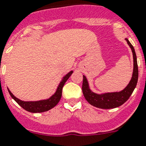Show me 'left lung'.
<instances>
[{
    "label": "left lung",
    "mask_w": 146,
    "mask_h": 146,
    "mask_svg": "<svg viewBox=\"0 0 146 146\" xmlns=\"http://www.w3.org/2000/svg\"><path fill=\"white\" fill-rule=\"evenodd\" d=\"M125 40L128 42L130 47L131 48L132 52H133V71L131 79L127 87L122 91L108 93V94L99 95V94H94L90 90L86 77L83 76V94L87 101L93 106L102 109H111L119 107L122 104H124L129 99L134 88L137 86L138 81V66L137 62V56H136L135 50L127 38H125Z\"/></svg>",
    "instance_id": "1"
}]
</instances>
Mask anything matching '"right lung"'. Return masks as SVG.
<instances>
[{"label": "right lung", "mask_w": 146, "mask_h": 146, "mask_svg": "<svg viewBox=\"0 0 146 146\" xmlns=\"http://www.w3.org/2000/svg\"><path fill=\"white\" fill-rule=\"evenodd\" d=\"M72 73H73V71H70V73H67V75L64 77V79L60 82L59 85H58V88H57V90H56L54 95H52L50 99L46 100H41V101L37 102H24L18 100V98L15 97L9 89L8 91L9 94H10V96H12V98L14 99L15 101L21 107L23 108L26 111L31 113L44 112V111H49V110H50L53 107H55L58 103V102L60 101L61 97H62V88L64 87V84L67 82V79H69V77L70 76Z\"/></svg>", "instance_id": "right-lung-1"}]
</instances>
